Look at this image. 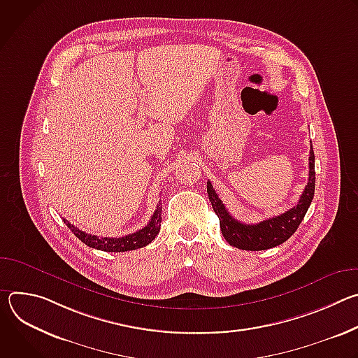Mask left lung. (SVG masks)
Returning a JSON list of instances; mask_svg holds the SVG:
<instances>
[{
	"mask_svg": "<svg viewBox=\"0 0 358 358\" xmlns=\"http://www.w3.org/2000/svg\"><path fill=\"white\" fill-rule=\"evenodd\" d=\"M316 185V173H315V151L310 147L309 157V181L304 187L303 194L297 206L290 208L289 211L261 221L259 224H243L235 220L225 208L218 194L215 192L213 184L207 182L208 198L213 203V208L220 218V227L227 242L238 249L245 250H265L273 246H278L287 241L297 229L300 222L303 221L306 213H308Z\"/></svg>",
	"mask_w": 358,
	"mask_h": 358,
	"instance_id": "1",
	"label": "left lung"
}]
</instances>
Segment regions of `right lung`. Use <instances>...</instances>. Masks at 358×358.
<instances>
[{
    "mask_svg": "<svg viewBox=\"0 0 358 358\" xmlns=\"http://www.w3.org/2000/svg\"><path fill=\"white\" fill-rule=\"evenodd\" d=\"M162 202L157 203V210L152 214L151 220L148 221V224L136 231L134 234L126 235V236H120V238H99L96 235H90L86 234L83 231H80L79 228L73 227L69 221H66L64 218V222L68 225V228L73 232V235L76 238H79L85 245L99 249V250H105V252H127V250H134L138 248H143L145 245H148L152 239L157 236V234L160 232V227H162Z\"/></svg>",
    "mask_w": 358,
    "mask_h": 358,
    "instance_id": "1",
    "label": "right lung"
}]
</instances>
